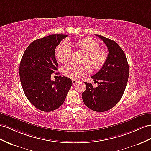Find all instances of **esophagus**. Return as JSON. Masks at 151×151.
Wrapping results in <instances>:
<instances>
[{"instance_id": "1", "label": "esophagus", "mask_w": 151, "mask_h": 151, "mask_svg": "<svg viewBox=\"0 0 151 151\" xmlns=\"http://www.w3.org/2000/svg\"><path fill=\"white\" fill-rule=\"evenodd\" d=\"M72 83H73V85H75V84L78 83V81L76 80H72Z\"/></svg>"}]
</instances>
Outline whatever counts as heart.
I'll list each match as a JSON object with an SVG mask.
<instances>
[{
  "label": "heart",
  "instance_id": "heart-1",
  "mask_svg": "<svg viewBox=\"0 0 151 151\" xmlns=\"http://www.w3.org/2000/svg\"><path fill=\"white\" fill-rule=\"evenodd\" d=\"M76 48L86 53L84 63L89 64L91 66L98 69L102 68L106 60L107 55L103 48H99L97 41L91 38H86L76 42ZM73 50L70 46L65 42L62 43L55 50V56L61 63H65L72 57ZM91 71L88 64L79 65L71 63L65 66L63 72L64 75L73 80H80L88 75Z\"/></svg>",
  "mask_w": 151,
  "mask_h": 151
}]
</instances>
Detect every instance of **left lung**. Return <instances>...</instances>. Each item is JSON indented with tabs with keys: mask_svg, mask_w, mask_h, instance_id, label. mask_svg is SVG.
<instances>
[{
	"mask_svg": "<svg viewBox=\"0 0 151 151\" xmlns=\"http://www.w3.org/2000/svg\"><path fill=\"white\" fill-rule=\"evenodd\" d=\"M106 45L109 54L100 70L92 76L99 80L98 86L84 82L86 90L82 93L83 101L88 108L98 112L111 109L117 105L125 91L129 74V65L124 52L115 41L96 34Z\"/></svg>",
	"mask_w": 151,
	"mask_h": 151,
	"instance_id": "8db88e82",
	"label": "left lung"
}]
</instances>
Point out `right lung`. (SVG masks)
<instances>
[{
	"mask_svg": "<svg viewBox=\"0 0 151 151\" xmlns=\"http://www.w3.org/2000/svg\"><path fill=\"white\" fill-rule=\"evenodd\" d=\"M67 36L51 34L34 40L21 59L19 73L25 95L42 111H51L60 107L72 86L71 80L65 76L51 80L52 74L58 68L55 50Z\"/></svg>",
	"mask_w": 151,
	"mask_h": 151,
	"instance_id": "1",
	"label": "right lung"
}]
</instances>
